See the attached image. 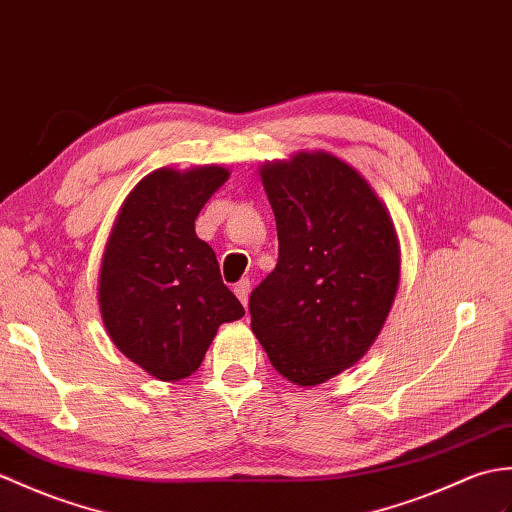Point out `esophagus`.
<instances>
[{"instance_id": "34e87169", "label": "esophagus", "mask_w": 512, "mask_h": 512, "mask_svg": "<svg viewBox=\"0 0 512 512\" xmlns=\"http://www.w3.org/2000/svg\"><path fill=\"white\" fill-rule=\"evenodd\" d=\"M249 289H252V282H249L247 278H241L234 285V293H236V298L241 300V304L243 306H247V302H249Z\"/></svg>"}]
</instances>
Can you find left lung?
<instances>
[{
    "label": "left lung",
    "mask_w": 512,
    "mask_h": 512,
    "mask_svg": "<svg viewBox=\"0 0 512 512\" xmlns=\"http://www.w3.org/2000/svg\"><path fill=\"white\" fill-rule=\"evenodd\" d=\"M260 179L278 265L249 295L252 331L282 377L324 383L381 333L399 289V236L368 181L331 153L267 162Z\"/></svg>",
    "instance_id": "8db88e82"
}]
</instances>
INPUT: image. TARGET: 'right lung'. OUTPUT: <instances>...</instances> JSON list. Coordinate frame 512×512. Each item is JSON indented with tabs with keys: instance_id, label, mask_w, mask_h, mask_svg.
Listing matches in <instances>:
<instances>
[{
	"instance_id": "right-lung-1",
	"label": "right lung",
	"mask_w": 512,
	"mask_h": 512,
	"mask_svg": "<svg viewBox=\"0 0 512 512\" xmlns=\"http://www.w3.org/2000/svg\"><path fill=\"white\" fill-rule=\"evenodd\" d=\"M227 177L214 164L153 170L124 199L102 254L98 304L111 342L160 381L190 377L219 326L245 315L195 232Z\"/></svg>"
}]
</instances>
